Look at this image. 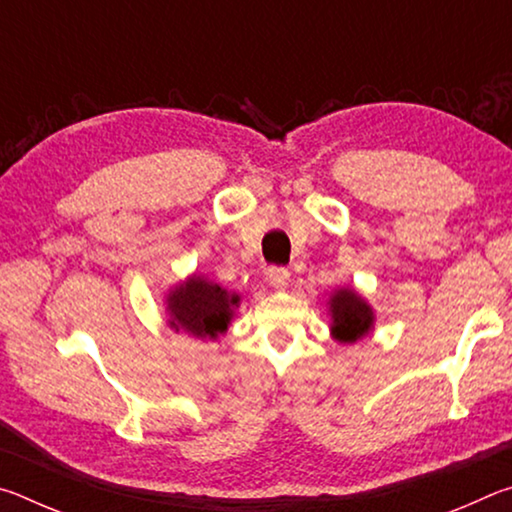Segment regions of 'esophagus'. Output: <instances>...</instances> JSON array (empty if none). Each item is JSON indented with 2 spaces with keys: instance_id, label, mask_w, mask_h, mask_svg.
Masks as SVG:
<instances>
[{
  "instance_id": "obj_1",
  "label": "esophagus",
  "mask_w": 512,
  "mask_h": 512,
  "mask_svg": "<svg viewBox=\"0 0 512 512\" xmlns=\"http://www.w3.org/2000/svg\"><path fill=\"white\" fill-rule=\"evenodd\" d=\"M268 284H271L273 289H277V291H282V289H287L289 287V280H291V273L287 271V268H282V266H273L271 271H268Z\"/></svg>"
}]
</instances>
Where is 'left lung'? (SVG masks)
I'll use <instances>...</instances> for the list:
<instances>
[{
  "label": "left lung",
  "mask_w": 512,
  "mask_h": 512,
  "mask_svg": "<svg viewBox=\"0 0 512 512\" xmlns=\"http://www.w3.org/2000/svg\"><path fill=\"white\" fill-rule=\"evenodd\" d=\"M329 305V332L339 343H357L375 329V309L352 287H339L327 300Z\"/></svg>",
  "instance_id": "8db88e82"
}]
</instances>
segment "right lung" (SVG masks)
Listing matches in <instances>:
<instances>
[{
    "label": "right lung",
    "instance_id": "1",
    "mask_svg": "<svg viewBox=\"0 0 512 512\" xmlns=\"http://www.w3.org/2000/svg\"><path fill=\"white\" fill-rule=\"evenodd\" d=\"M239 300L237 293L194 273L169 289L164 305H167L171 329L203 341L216 339L228 329Z\"/></svg>",
    "mask_w": 512,
    "mask_h": 512
}]
</instances>
